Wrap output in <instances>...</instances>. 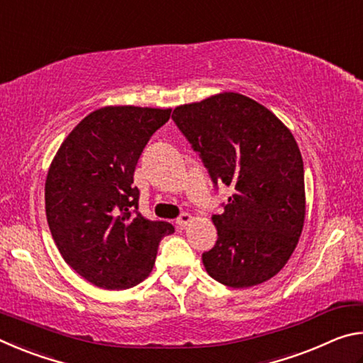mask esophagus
<instances>
[{
    "label": "esophagus",
    "instance_id": "esophagus-1",
    "mask_svg": "<svg viewBox=\"0 0 363 363\" xmlns=\"http://www.w3.org/2000/svg\"><path fill=\"white\" fill-rule=\"evenodd\" d=\"M192 216H190L189 213H181L179 216L176 218V224H177V227H181V229H184V227H186L189 223H192Z\"/></svg>",
    "mask_w": 363,
    "mask_h": 363
}]
</instances>
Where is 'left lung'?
<instances>
[{
  "instance_id": "obj_1",
  "label": "left lung",
  "mask_w": 363,
  "mask_h": 363,
  "mask_svg": "<svg viewBox=\"0 0 363 363\" xmlns=\"http://www.w3.org/2000/svg\"><path fill=\"white\" fill-rule=\"evenodd\" d=\"M173 120L214 189H233L224 211L213 214L218 240L201 255L206 272L232 288L272 279L304 225V167L293 134L270 110L237 93L176 107Z\"/></svg>"
}]
</instances>
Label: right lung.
Returning a JSON list of instances; mask_svg holds the SVG:
<instances>
[{
  "instance_id": "right-lung-1",
  "label": "right lung",
  "mask_w": 363,
  "mask_h": 363,
  "mask_svg": "<svg viewBox=\"0 0 363 363\" xmlns=\"http://www.w3.org/2000/svg\"><path fill=\"white\" fill-rule=\"evenodd\" d=\"M171 108L104 107L78 123L48 171L49 230L65 262L91 284L126 290L149 277L174 227L139 213L134 169Z\"/></svg>"
}]
</instances>
